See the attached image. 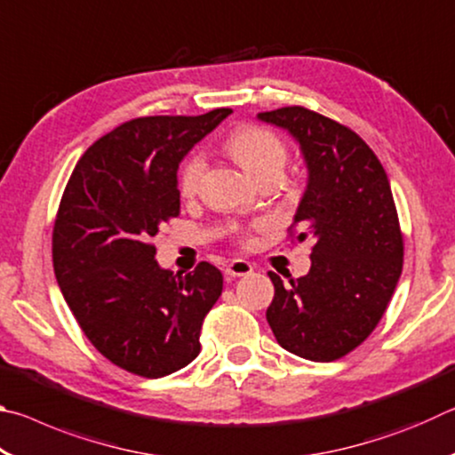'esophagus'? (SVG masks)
<instances>
[{
	"label": "esophagus",
	"instance_id": "34e87169",
	"mask_svg": "<svg viewBox=\"0 0 455 455\" xmlns=\"http://www.w3.org/2000/svg\"><path fill=\"white\" fill-rule=\"evenodd\" d=\"M252 273V265L249 263V260H243V259H235L230 260V263L227 265V275L228 276H246Z\"/></svg>",
	"mask_w": 455,
	"mask_h": 455
}]
</instances>
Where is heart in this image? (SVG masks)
<instances>
[{"label":"heart","instance_id":"heart-1","mask_svg":"<svg viewBox=\"0 0 455 455\" xmlns=\"http://www.w3.org/2000/svg\"><path fill=\"white\" fill-rule=\"evenodd\" d=\"M227 152L235 163L251 176L252 180L263 184L268 180L279 182L287 166V148L279 136L271 130L246 124L236 128L227 140ZM204 172V160L198 154H192L184 160L179 171V190L182 196H195ZM255 230L260 225L252 227ZM243 244H251L249 235H241Z\"/></svg>","mask_w":455,"mask_h":455}]
</instances>
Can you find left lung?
Listing matches in <instances>:
<instances>
[{"mask_svg":"<svg viewBox=\"0 0 455 455\" xmlns=\"http://www.w3.org/2000/svg\"><path fill=\"white\" fill-rule=\"evenodd\" d=\"M259 120L301 144L309 182L289 235L315 238L305 276L283 283L268 273L275 297L267 321L283 349L321 363L341 359L373 333L403 268L387 174L363 138L309 108L284 106Z\"/></svg>","mask_w":455,"mask_h":455,"instance_id":"8db88e82","label":"left lung"}]
</instances>
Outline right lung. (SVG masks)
<instances>
[{"label":"right lung","mask_w":455,"mask_h":455,"mask_svg":"<svg viewBox=\"0 0 455 455\" xmlns=\"http://www.w3.org/2000/svg\"><path fill=\"white\" fill-rule=\"evenodd\" d=\"M230 108L200 116H142L78 160L52 233L53 273L90 343L126 371L158 379L200 353V329L222 292L211 263L174 275L152 238L180 214L176 171Z\"/></svg>","instance_id":"add662e5"}]
</instances>
